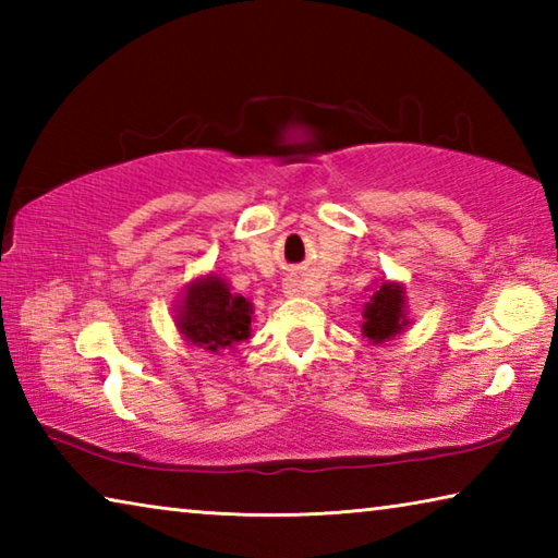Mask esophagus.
<instances>
[{"label": "esophagus", "instance_id": "obj_1", "mask_svg": "<svg viewBox=\"0 0 558 558\" xmlns=\"http://www.w3.org/2000/svg\"><path fill=\"white\" fill-rule=\"evenodd\" d=\"M302 290H305V288H302L300 282H295V280L288 282V292H290V295H295V292H302Z\"/></svg>", "mask_w": 558, "mask_h": 558}]
</instances>
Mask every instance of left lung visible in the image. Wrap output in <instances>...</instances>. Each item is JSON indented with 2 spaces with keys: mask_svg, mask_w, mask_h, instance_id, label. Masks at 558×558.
Listing matches in <instances>:
<instances>
[{
  "mask_svg": "<svg viewBox=\"0 0 558 558\" xmlns=\"http://www.w3.org/2000/svg\"><path fill=\"white\" fill-rule=\"evenodd\" d=\"M403 325L405 319L401 286H396V282H381V288L374 292L364 307V337H369L372 342H386L396 332H401Z\"/></svg>",
  "mask_w": 558,
  "mask_h": 558,
  "instance_id": "obj_1",
  "label": "left lung"
}]
</instances>
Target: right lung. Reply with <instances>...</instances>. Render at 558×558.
<instances>
[{"mask_svg":"<svg viewBox=\"0 0 558 558\" xmlns=\"http://www.w3.org/2000/svg\"><path fill=\"white\" fill-rule=\"evenodd\" d=\"M251 313L248 300L233 295L223 280L211 276L189 286L177 323L192 344L221 352L248 339Z\"/></svg>","mask_w":558,"mask_h":558,"instance_id":"1","label":"right lung"}]
</instances>
